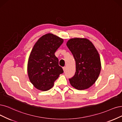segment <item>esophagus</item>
Masks as SVG:
<instances>
[{"instance_id": "esophagus-1", "label": "esophagus", "mask_w": 122, "mask_h": 122, "mask_svg": "<svg viewBox=\"0 0 122 122\" xmlns=\"http://www.w3.org/2000/svg\"><path fill=\"white\" fill-rule=\"evenodd\" d=\"M63 70H64V72H65V71H66V67L65 66H64V67H63Z\"/></svg>"}]
</instances>
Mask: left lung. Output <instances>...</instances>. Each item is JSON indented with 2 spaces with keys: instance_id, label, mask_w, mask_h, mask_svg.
<instances>
[{
  "instance_id": "obj_1",
  "label": "left lung",
  "mask_w": 122,
  "mask_h": 122,
  "mask_svg": "<svg viewBox=\"0 0 122 122\" xmlns=\"http://www.w3.org/2000/svg\"><path fill=\"white\" fill-rule=\"evenodd\" d=\"M66 45L76 62V72L69 79L70 83L77 89H87L94 83L100 75L101 63L99 54L86 39H71Z\"/></svg>"
}]
</instances>
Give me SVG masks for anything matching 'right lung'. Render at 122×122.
Listing matches in <instances>:
<instances>
[{"instance_id":"1","label":"right lung","mask_w":122,"mask_h":122,"mask_svg":"<svg viewBox=\"0 0 122 122\" xmlns=\"http://www.w3.org/2000/svg\"><path fill=\"white\" fill-rule=\"evenodd\" d=\"M63 42V40L58 36L47 34L38 40L30 52L28 63L29 77L40 91L51 89L59 75L64 72L55 55Z\"/></svg>"}]
</instances>
